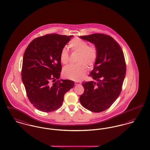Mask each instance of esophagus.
Returning a JSON list of instances; mask_svg holds the SVG:
<instances>
[{
    "instance_id": "1",
    "label": "esophagus",
    "mask_w": 150,
    "mask_h": 150,
    "mask_svg": "<svg viewBox=\"0 0 150 150\" xmlns=\"http://www.w3.org/2000/svg\"><path fill=\"white\" fill-rule=\"evenodd\" d=\"M81 84V83L80 81H76L75 82V86H79V85H80Z\"/></svg>"
}]
</instances>
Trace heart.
Masks as SVG:
<instances>
[{
    "label": "heart",
    "mask_w": 150,
    "mask_h": 150,
    "mask_svg": "<svg viewBox=\"0 0 150 150\" xmlns=\"http://www.w3.org/2000/svg\"><path fill=\"white\" fill-rule=\"evenodd\" d=\"M69 46L72 52L78 53L76 58V62L78 63L66 66L63 70V75L69 79L80 80L87 72V65L91 68L95 64L98 56L97 48L94 45H88L87 41L78 38L71 40ZM59 59L62 64L68 63L69 55L66 47L61 49Z\"/></svg>",
    "instance_id": "1"
}]
</instances>
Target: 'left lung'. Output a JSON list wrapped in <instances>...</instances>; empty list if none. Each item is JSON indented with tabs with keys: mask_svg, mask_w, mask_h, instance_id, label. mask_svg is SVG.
<instances>
[{
	"mask_svg": "<svg viewBox=\"0 0 150 150\" xmlns=\"http://www.w3.org/2000/svg\"><path fill=\"white\" fill-rule=\"evenodd\" d=\"M95 45L98 56L89 75L94 81L83 82L84 93L80 102L86 109L101 112L112 105L121 93L126 75L122 50L110 36L100 33L80 36Z\"/></svg>",
	"mask_w": 150,
	"mask_h": 150,
	"instance_id": "obj_1",
	"label": "left lung"
}]
</instances>
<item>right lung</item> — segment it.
I'll return each instance as SVG.
<instances>
[{
    "mask_svg": "<svg viewBox=\"0 0 150 150\" xmlns=\"http://www.w3.org/2000/svg\"><path fill=\"white\" fill-rule=\"evenodd\" d=\"M72 37L58 34L39 37L25 51L21 79L30 102L40 111L50 112L59 108L64 94L74 87V81L59 80V54Z\"/></svg>",
    "mask_w": 150,
    "mask_h": 150,
    "instance_id": "right-lung-1",
    "label": "right lung"
}]
</instances>
